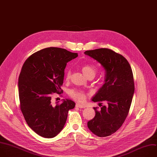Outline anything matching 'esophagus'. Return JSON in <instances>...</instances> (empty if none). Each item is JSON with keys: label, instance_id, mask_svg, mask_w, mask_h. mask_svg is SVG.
I'll use <instances>...</instances> for the list:
<instances>
[{"label": "esophagus", "instance_id": "esophagus-1", "mask_svg": "<svg viewBox=\"0 0 157 157\" xmlns=\"http://www.w3.org/2000/svg\"><path fill=\"white\" fill-rule=\"evenodd\" d=\"M76 107H78V108H85V106H83V105H80V103H76Z\"/></svg>", "mask_w": 157, "mask_h": 157}]
</instances>
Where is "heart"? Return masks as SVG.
I'll list each match as a JSON object with an SVG mask.
<instances>
[{"label": "heart", "instance_id": "heart-1", "mask_svg": "<svg viewBox=\"0 0 157 157\" xmlns=\"http://www.w3.org/2000/svg\"><path fill=\"white\" fill-rule=\"evenodd\" d=\"M82 71L83 75L86 77L91 74H93L95 75V74H96V70L93 67L88 66V65L83 66L82 67ZM70 77H71V72L67 71L66 74V78L67 80H69ZM71 96L74 100H75L80 103H83L86 98V94L84 91L78 90H72L71 91Z\"/></svg>", "mask_w": 157, "mask_h": 157}]
</instances>
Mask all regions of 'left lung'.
Segmentation results:
<instances>
[{
  "mask_svg": "<svg viewBox=\"0 0 157 157\" xmlns=\"http://www.w3.org/2000/svg\"><path fill=\"white\" fill-rule=\"evenodd\" d=\"M85 54L97 60L105 70V83L92 98L102 106L95 116L87 123L89 130L97 136L104 137L116 132L127 117L134 93L133 74L127 59L107 49L86 51Z\"/></svg>",
  "mask_w": 157,
  "mask_h": 157,
  "instance_id": "1",
  "label": "left lung"
}]
</instances>
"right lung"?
I'll use <instances>...</instances> for the list:
<instances>
[{
	"label": "right lung",
	"instance_id": "right-lung-1",
	"mask_svg": "<svg viewBox=\"0 0 157 157\" xmlns=\"http://www.w3.org/2000/svg\"><path fill=\"white\" fill-rule=\"evenodd\" d=\"M77 56L51 47L33 54L23 65L18 83L20 109L28 126L43 137L56 136L64 126L69 110L75 106L69 99L54 104L51 97L62 91L67 63Z\"/></svg>",
	"mask_w": 157,
	"mask_h": 157
}]
</instances>
